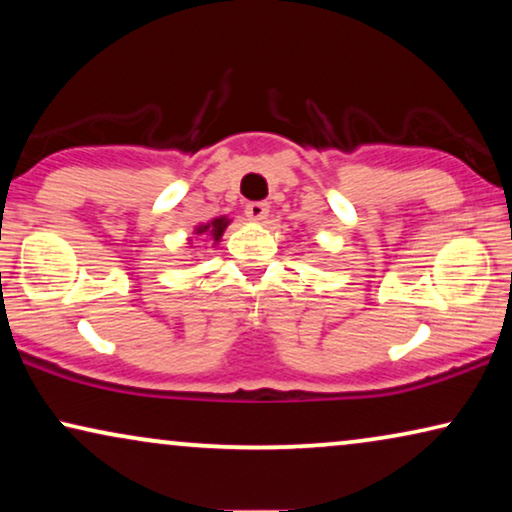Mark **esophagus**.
Masks as SVG:
<instances>
[{"mask_svg":"<svg viewBox=\"0 0 512 512\" xmlns=\"http://www.w3.org/2000/svg\"><path fill=\"white\" fill-rule=\"evenodd\" d=\"M268 212H270L268 202H249V205L244 207V214H247V219L256 221V223H263L265 219H268Z\"/></svg>","mask_w":512,"mask_h":512,"instance_id":"obj_1","label":"esophagus"}]
</instances>
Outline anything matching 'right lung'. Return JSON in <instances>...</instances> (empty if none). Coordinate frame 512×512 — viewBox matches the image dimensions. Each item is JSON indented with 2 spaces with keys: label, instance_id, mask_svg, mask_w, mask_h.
Returning <instances> with one entry per match:
<instances>
[{
  "label": "right lung",
  "instance_id": "add662e5",
  "mask_svg": "<svg viewBox=\"0 0 512 512\" xmlns=\"http://www.w3.org/2000/svg\"><path fill=\"white\" fill-rule=\"evenodd\" d=\"M228 223H230L228 216H219V219H212V221H207V223H200V226H195L193 233L195 235H207L209 240H214V244H216V242L221 240V235L226 233Z\"/></svg>",
  "mask_w": 512,
  "mask_h": 512
}]
</instances>
